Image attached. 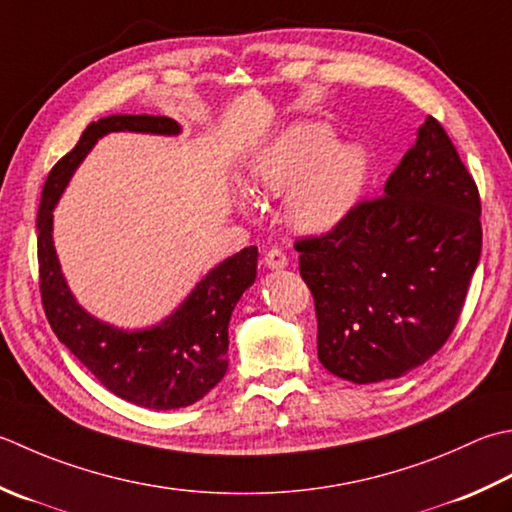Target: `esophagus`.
Wrapping results in <instances>:
<instances>
[{
  "mask_svg": "<svg viewBox=\"0 0 512 512\" xmlns=\"http://www.w3.org/2000/svg\"><path fill=\"white\" fill-rule=\"evenodd\" d=\"M264 264L268 268L279 270V268H284L288 264V257H286V253H284L282 248H270L268 253L264 255Z\"/></svg>",
  "mask_w": 512,
  "mask_h": 512,
  "instance_id": "1",
  "label": "esophagus"
}]
</instances>
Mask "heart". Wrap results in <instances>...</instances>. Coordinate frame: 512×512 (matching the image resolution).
Instances as JSON below:
<instances>
[{
    "mask_svg": "<svg viewBox=\"0 0 512 512\" xmlns=\"http://www.w3.org/2000/svg\"><path fill=\"white\" fill-rule=\"evenodd\" d=\"M368 173L364 148L337 144L322 122H297L262 148L248 173L250 193L284 197L286 217L302 233H326L355 208ZM239 208L253 210L242 197Z\"/></svg>",
    "mask_w": 512,
    "mask_h": 512,
    "instance_id": "heart-1",
    "label": "heart"
}]
</instances>
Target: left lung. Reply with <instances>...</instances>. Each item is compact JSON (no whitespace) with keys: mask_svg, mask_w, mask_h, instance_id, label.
Segmentation results:
<instances>
[{"mask_svg":"<svg viewBox=\"0 0 512 512\" xmlns=\"http://www.w3.org/2000/svg\"><path fill=\"white\" fill-rule=\"evenodd\" d=\"M479 217L473 175L428 117L384 195L355 204L328 233L295 242L324 368L373 384L435 355L459 322L482 255Z\"/></svg>","mask_w":512,"mask_h":512,"instance_id":"obj_1","label":"left lung"}]
</instances>
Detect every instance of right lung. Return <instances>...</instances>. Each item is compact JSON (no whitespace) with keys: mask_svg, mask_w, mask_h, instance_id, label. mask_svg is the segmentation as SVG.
I'll return each mask as SVG.
<instances>
[{"mask_svg":"<svg viewBox=\"0 0 512 512\" xmlns=\"http://www.w3.org/2000/svg\"><path fill=\"white\" fill-rule=\"evenodd\" d=\"M117 130L177 135L170 117L110 115L88 124L77 146L50 168L37 213L39 293L50 328L110 393L130 404L173 410L195 404L226 375L228 322L244 290L255 282L257 246L224 259L197 284L173 315L148 330L128 333L90 317L75 302L53 246V208L70 175L99 137Z\"/></svg>","mask_w":512,"mask_h":512,"instance_id":"1","label":"right lung"}]
</instances>
